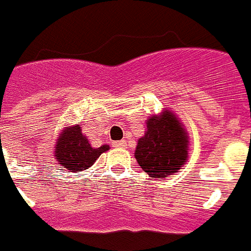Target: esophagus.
Here are the masks:
<instances>
[{"instance_id":"1","label":"esophagus","mask_w":251,"mask_h":251,"mask_svg":"<svg viewBox=\"0 0 251 251\" xmlns=\"http://www.w3.org/2000/svg\"><path fill=\"white\" fill-rule=\"evenodd\" d=\"M115 145L119 146V147H126V146H127V142H126V140H119Z\"/></svg>"}]
</instances>
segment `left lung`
Segmentation results:
<instances>
[{"label":"left lung","instance_id":"1","mask_svg":"<svg viewBox=\"0 0 251 251\" xmlns=\"http://www.w3.org/2000/svg\"><path fill=\"white\" fill-rule=\"evenodd\" d=\"M189 134L172 109H163L146 120L145 135L138 139L135 158L151 178L177 173L188 162Z\"/></svg>","mask_w":251,"mask_h":251}]
</instances>
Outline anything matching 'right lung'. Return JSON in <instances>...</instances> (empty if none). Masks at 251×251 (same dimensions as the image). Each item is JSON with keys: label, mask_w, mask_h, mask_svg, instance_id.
Returning <instances> with one entry per match:
<instances>
[{"label": "right lung", "mask_w": 251, "mask_h": 251, "mask_svg": "<svg viewBox=\"0 0 251 251\" xmlns=\"http://www.w3.org/2000/svg\"><path fill=\"white\" fill-rule=\"evenodd\" d=\"M108 150V145L93 147L88 138L82 134L79 124H74L60 129L54 147V157L66 170L82 172L90 168L101 154Z\"/></svg>", "instance_id": "add662e5"}]
</instances>
